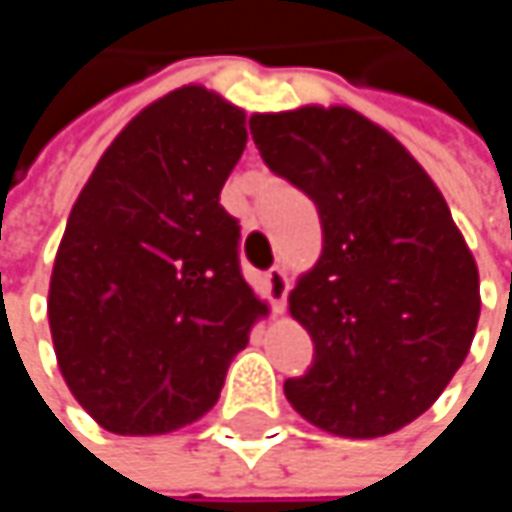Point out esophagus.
<instances>
[{
	"instance_id": "obj_1",
	"label": "esophagus",
	"mask_w": 512,
	"mask_h": 512,
	"mask_svg": "<svg viewBox=\"0 0 512 512\" xmlns=\"http://www.w3.org/2000/svg\"><path fill=\"white\" fill-rule=\"evenodd\" d=\"M266 290H269V302H272V308H275V311H284L290 281H287V272H284L281 266H269V269H266Z\"/></svg>"
}]
</instances>
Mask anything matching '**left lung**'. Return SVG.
<instances>
[{
  "label": "left lung",
  "instance_id": "1",
  "mask_svg": "<svg viewBox=\"0 0 512 512\" xmlns=\"http://www.w3.org/2000/svg\"><path fill=\"white\" fill-rule=\"evenodd\" d=\"M249 127L269 171L302 189L323 225V255L290 293L314 361L284 394L326 433L388 436L424 415L468 356L474 257L427 171L353 109L305 106Z\"/></svg>",
  "mask_w": 512,
  "mask_h": 512
}]
</instances>
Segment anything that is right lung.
I'll use <instances>...</instances> for the list:
<instances>
[{
	"mask_svg": "<svg viewBox=\"0 0 512 512\" xmlns=\"http://www.w3.org/2000/svg\"><path fill=\"white\" fill-rule=\"evenodd\" d=\"M246 115L186 85L136 115L79 192L50 281L61 376L109 433L156 436L201 418L266 305L240 266L219 192Z\"/></svg>",
	"mask_w": 512,
	"mask_h": 512,
	"instance_id": "1",
	"label": "right lung"
}]
</instances>
